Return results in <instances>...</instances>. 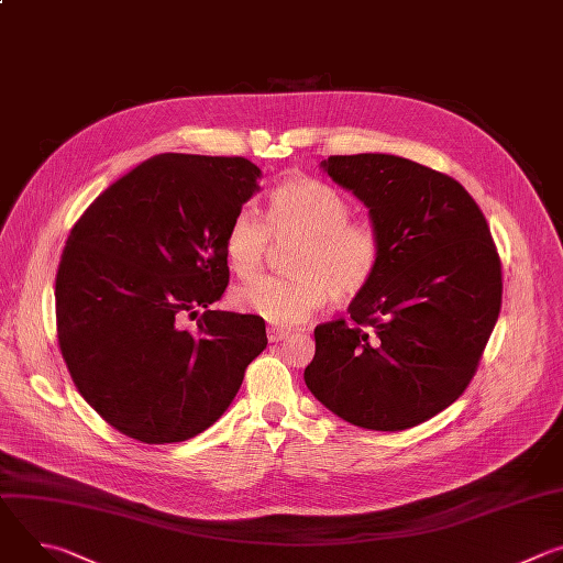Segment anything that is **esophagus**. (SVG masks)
<instances>
[{"instance_id":"obj_1","label":"esophagus","mask_w":563,"mask_h":563,"mask_svg":"<svg viewBox=\"0 0 563 563\" xmlns=\"http://www.w3.org/2000/svg\"><path fill=\"white\" fill-rule=\"evenodd\" d=\"M289 334H291V332H289V330H285V328H269V330H267V339H269V343L285 341Z\"/></svg>"}]
</instances>
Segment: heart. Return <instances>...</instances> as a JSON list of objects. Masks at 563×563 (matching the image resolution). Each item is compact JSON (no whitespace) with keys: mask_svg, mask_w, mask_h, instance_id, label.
Masks as SVG:
<instances>
[{"mask_svg":"<svg viewBox=\"0 0 563 563\" xmlns=\"http://www.w3.org/2000/svg\"><path fill=\"white\" fill-rule=\"evenodd\" d=\"M350 202L330 185L311 178L283 180L269 194L267 222L252 209L233 213L224 233V261L233 276L261 274L272 238L296 243L287 272L258 278L231 294L240 311L274 325H296L323 307L361 296L383 261V238L372 222L350 220Z\"/></svg>","mask_w":563,"mask_h":563,"instance_id":"obj_1","label":"heart"}]
</instances>
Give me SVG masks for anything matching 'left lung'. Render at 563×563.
<instances>
[{
  "label": "left lung",
  "instance_id": "1",
  "mask_svg": "<svg viewBox=\"0 0 563 563\" xmlns=\"http://www.w3.org/2000/svg\"><path fill=\"white\" fill-rule=\"evenodd\" d=\"M320 167L369 209L383 261L347 323L313 330L305 383L352 426L415 428L463 394L495 330L504 283L490 227L454 178L408 157L330 155Z\"/></svg>",
  "mask_w": 563,
  "mask_h": 563
}]
</instances>
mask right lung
<instances>
[{
	"mask_svg": "<svg viewBox=\"0 0 563 563\" xmlns=\"http://www.w3.org/2000/svg\"><path fill=\"white\" fill-rule=\"evenodd\" d=\"M261 176L247 157L153 155L73 224L57 341L77 391L118 432L155 445L205 432L267 347L261 316L209 309L229 283L227 227Z\"/></svg>",
	"mask_w": 563,
	"mask_h": 563,
	"instance_id": "1",
	"label": "right lung"
}]
</instances>
